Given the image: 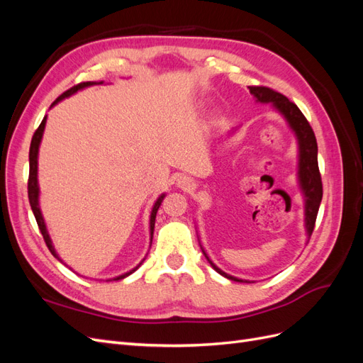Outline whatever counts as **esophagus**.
I'll list each match as a JSON object with an SVG mask.
<instances>
[{
    "instance_id": "1",
    "label": "esophagus",
    "mask_w": 363,
    "mask_h": 363,
    "mask_svg": "<svg viewBox=\"0 0 363 363\" xmlns=\"http://www.w3.org/2000/svg\"><path fill=\"white\" fill-rule=\"evenodd\" d=\"M182 189H184V191H189V189H194V186H195V183H194V180L191 179V177H180L179 179V183H177Z\"/></svg>"
}]
</instances>
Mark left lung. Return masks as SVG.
<instances>
[{"mask_svg": "<svg viewBox=\"0 0 363 363\" xmlns=\"http://www.w3.org/2000/svg\"><path fill=\"white\" fill-rule=\"evenodd\" d=\"M248 89L257 98V101L272 103V106L288 119L289 125L295 131L296 139H298V145H300L298 177H300L303 194L306 196V228L311 238L315 228L316 215H318V211H320V204L323 200V182H321L320 168H318V145H316V138H315L313 130L309 124V121L306 119V116L301 113L300 108L296 107V104L289 101L284 95L276 92L267 86H248ZM204 256L208 260V263L212 265V268L216 272L221 274V276L233 281H242L236 277L228 276V274L219 269L215 263H212L211 259L207 257L206 252Z\"/></svg>", "mask_w": 363, "mask_h": 363, "instance_id": "8db88e82", "label": "left lung"}]
</instances>
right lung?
<instances>
[{"mask_svg": "<svg viewBox=\"0 0 363 363\" xmlns=\"http://www.w3.org/2000/svg\"><path fill=\"white\" fill-rule=\"evenodd\" d=\"M91 84H95V83H94V82H83V83H79V84L72 86L71 89H68L67 92H63V94L57 98V100L54 101L51 106H54V104H56L57 101L63 100L65 96H69V95H72L74 92H77L79 89H83V87H86V86H91ZM45 121H47V116L42 119V123H40V125L38 127V130L35 131V135H33V138H31V144H30V155H28V159H30V172H28V201H30V206H31V211H33V213H35L36 223H38V225H39V230H40V233H42V236H43V240H45V244H47L48 250L51 251V255H52L54 257H57V259H59V256L56 255V251H54V248H52L51 239H50V236H48L47 227H45V223H43V218H42V213H40V211H39V203H38V195H39V188H38V151H39V144H40V139H42L43 128H45ZM163 199H164V195H160V196H159V200H157V201H156V204H155V207H152L151 219H150L151 239H152V232H155L156 213H157V211H159V207H160V204H162ZM59 260H60V259H59ZM140 263H142V262H140ZM140 263H139V265H138L135 269H131V271H130V272H127V274H123V276L116 277L115 280H121V279H124V277L130 276L131 272H135V271L140 267Z\"/></svg>", "mask_w": 363, "mask_h": 363, "instance_id": "add662e5", "label": "right lung"}]
</instances>
